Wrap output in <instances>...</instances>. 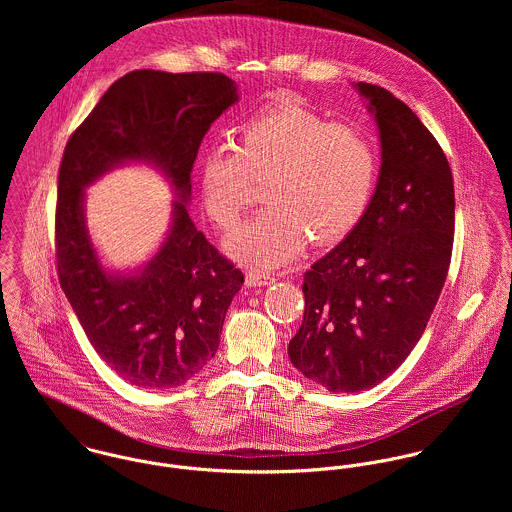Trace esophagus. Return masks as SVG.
Returning a JSON list of instances; mask_svg holds the SVG:
<instances>
[{"mask_svg": "<svg viewBox=\"0 0 512 512\" xmlns=\"http://www.w3.org/2000/svg\"><path fill=\"white\" fill-rule=\"evenodd\" d=\"M274 282H276V278L268 272H260V270H248L246 272V286L248 288H264V286H270Z\"/></svg>", "mask_w": 512, "mask_h": 512, "instance_id": "esophagus-1", "label": "esophagus"}]
</instances>
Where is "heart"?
I'll return each mask as SVG.
<instances>
[{"label": "heart", "instance_id": "b5f03b06", "mask_svg": "<svg viewBox=\"0 0 512 512\" xmlns=\"http://www.w3.org/2000/svg\"><path fill=\"white\" fill-rule=\"evenodd\" d=\"M378 159L357 128L329 124L301 104H278L252 116L236 144L205 149L199 187L205 213L232 230L264 179L268 205L226 240V252L258 266H284L309 234L319 244L347 236L372 199Z\"/></svg>", "mask_w": 512, "mask_h": 512}]
</instances>
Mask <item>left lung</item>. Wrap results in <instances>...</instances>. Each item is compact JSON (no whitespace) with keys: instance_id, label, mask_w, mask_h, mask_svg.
<instances>
[{"instance_id":"8db88e82","label":"left lung","mask_w":512,"mask_h":512,"mask_svg":"<svg viewBox=\"0 0 512 512\" xmlns=\"http://www.w3.org/2000/svg\"><path fill=\"white\" fill-rule=\"evenodd\" d=\"M353 86L378 130V179L357 226L305 272L288 347L292 365L329 392L368 390L406 361L445 284L455 226L436 138L388 90Z\"/></svg>"}]
</instances>
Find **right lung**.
Listing matches in <instances>:
<instances>
[{"label": "right lung", "instance_id": "1", "mask_svg": "<svg viewBox=\"0 0 512 512\" xmlns=\"http://www.w3.org/2000/svg\"><path fill=\"white\" fill-rule=\"evenodd\" d=\"M236 102L238 84L224 74L134 71L106 90L65 147L55 219L61 288L94 351L134 386L173 388L203 370L244 284L189 217L197 151ZM126 164L155 168L176 197L150 260L116 271L89 236L85 189Z\"/></svg>", "mask_w": 512, "mask_h": 512}]
</instances>
